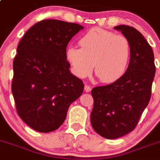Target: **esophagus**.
Masks as SVG:
<instances>
[{
  "mask_svg": "<svg viewBox=\"0 0 160 160\" xmlns=\"http://www.w3.org/2000/svg\"><path fill=\"white\" fill-rule=\"evenodd\" d=\"M91 90H92V88H91L90 86H88V85H85L84 86V91L86 92H90Z\"/></svg>",
  "mask_w": 160,
  "mask_h": 160,
  "instance_id": "34e87169",
  "label": "esophagus"
}]
</instances>
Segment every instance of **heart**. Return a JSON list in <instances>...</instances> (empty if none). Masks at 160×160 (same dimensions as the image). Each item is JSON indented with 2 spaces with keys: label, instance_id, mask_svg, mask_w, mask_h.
Listing matches in <instances>:
<instances>
[{
  "label": "heart",
  "instance_id": "1",
  "mask_svg": "<svg viewBox=\"0 0 160 160\" xmlns=\"http://www.w3.org/2000/svg\"><path fill=\"white\" fill-rule=\"evenodd\" d=\"M79 43L81 48L68 46L65 53L77 77H88L93 67L103 83H113L122 77L130 58V43L126 37L95 28L88 31Z\"/></svg>",
  "mask_w": 160,
  "mask_h": 160
}]
</instances>
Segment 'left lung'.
Segmentation results:
<instances>
[{
	"label": "left lung",
	"mask_w": 160,
	"mask_h": 160,
	"mask_svg": "<svg viewBox=\"0 0 160 160\" xmlns=\"http://www.w3.org/2000/svg\"><path fill=\"white\" fill-rule=\"evenodd\" d=\"M114 28L129 41L130 60L118 80L92 90L91 123L97 133L107 139L119 138L135 129L150 100L156 73L153 50L142 34L126 25Z\"/></svg>",
	"instance_id": "left-lung-1"
}]
</instances>
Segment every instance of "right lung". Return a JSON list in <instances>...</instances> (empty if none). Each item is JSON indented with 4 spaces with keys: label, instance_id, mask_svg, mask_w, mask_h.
<instances>
[{
    "label": "right lung",
    "instance_id": "1",
    "mask_svg": "<svg viewBox=\"0 0 160 160\" xmlns=\"http://www.w3.org/2000/svg\"><path fill=\"white\" fill-rule=\"evenodd\" d=\"M83 27L58 19L38 22L24 34L13 62L12 92L19 116L40 132L56 130L83 91L70 72L66 47Z\"/></svg>",
    "mask_w": 160,
    "mask_h": 160
}]
</instances>
